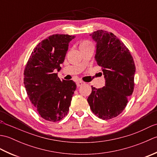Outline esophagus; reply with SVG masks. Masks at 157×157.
<instances>
[{"label":"esophagus","instance_id":"1","mask_svg":"<svg viewBox=\"0 0 157 157\" xmlns=\"http://www.w3.org/2000/svg\"><path fill=\"white\" fill-rule=\"evenodd\" d=\"M83 84H84V82H82L81 81H79V82H77V86H78V87H79V86H82Z\"/></svg>","mask_w":157,"mask_h":157}]
</instances>
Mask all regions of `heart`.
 <instances>
[{"instance_id": "b5f03b06", "label": "heart", "mask_w": 157, "mask_h": 157, "mask_svg": "<svg viewBox=\"0 0 157 157\" xmlns=\"http://www.w3.org/2000/svg\"><path fill=\"white\" fill-rule=\"evenodd\" d=\"M87 46H92L90 42H88V41H83L80 44V46H79V48L87 47Z\"/></svg>"}]
</instances>
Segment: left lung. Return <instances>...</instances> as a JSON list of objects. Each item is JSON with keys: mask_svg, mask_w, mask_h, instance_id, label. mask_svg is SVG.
<instances>
[{"mask_svg": "<svg viewBox=\"0 0 157 157\" xmlns=\"http://www.w3.org/2000/svg\"><path fill=\"white\" fill-rule=\"evenodd\" d=\"M96 42L94 58L102 69L105 86H92L87 101L98 117L107 120L124 110L134 88L136 67L128 48L111 32L98 30L90 34Z\"/></svg>", "mask_w": 157, "mask_h": 157, "instance_id": "8db88e82", "label": "left lung"}]
</instances>
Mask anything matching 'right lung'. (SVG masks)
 Listing matches in <instances>:
<instances>
[{
	"label": "right lung",
	"instance_id": "obj_1",
	"mask_svg": "<svg viewBox=\"0 0 157 157\" xmlns=\"http://www.w3.org/2000/svg\"><path fill=\"white\" fill-rule=\"evenodd\" d=\"M75 38L53 34L36 46L24 70L23 84L32 105L46 121L56 122L67 114L76 84L61 81L56 71L65 60L69 43Z\"/></svg>",
	"mask_w": 157,
	"mask_h": 157
}]
</instances>
